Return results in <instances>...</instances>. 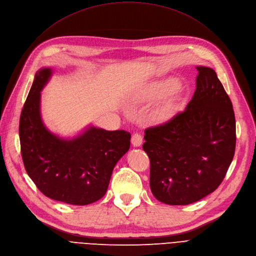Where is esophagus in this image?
Instances as JSON below:
<instances>
[{
    "label": "esophagus",
    "mask_w": 256,
    "mask_h": 256,
    "mask_svg": "<svg viewBox=\"0 0 256 256\" xmlns=\"http://www.w3.org/2000/svg\"><path fill=\"white\" fill-rule=\"evenodd\" d=\"M131 142H132L133 146H134V147H140V146L142 142V134H140V133H138V132L136 133H133L132 138H131Z\"/></svg>",
    "instance_id": "obj_1"
}]
</instances>
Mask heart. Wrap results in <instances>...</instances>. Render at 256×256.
Here are the masks:
<instances>
[{
  "instance_id": "obj_1",
  "label": "heart",
  "mask_w": 256,
  "mask_h": 256,
  "mask_svg": "<svg viewBox=\"0 0 256 256\" xmlns=\"http://www.w3.org/2000/svg\"><path fill=\"white\" fill-rule=\"evenodd\" d=\"M178 82L175 80H168L162 83H158L153 85V86L148 90V98L150 99H162L166 96L173 94L178 88ZM173 104H166L160 110V114L164 116H168L172 114L174 112Z\"/></svg>"
}]
</instances>
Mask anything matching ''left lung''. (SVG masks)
<instances>
[{
	"label": "left lung",
	"mask_w": 256,
	"mask_h": 256,
	"mask_svg": "<svg viewBox=\"0 0 256 256\" xmlns=\"http://www.w3.org/2000/svg\"><path fill=\"white\" fill-rule=\"evenodd\" d=\"M197 70L196 90L184 110L144 130L151 192L168 205L190 204L216 190L234 156L232 103L212 68Z\"/></svg>",
	"instance_id": "1"
}]
</instances>
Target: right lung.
Here are the masks:
<instances>
[{
	"mask_svg": "<svg viewBox=\"0 0 256 256\" xmlns=\"http://www.w3.org/2000/svg\"><path fill=\"white\" fill-rule=\"evenodd\" d=\"M52 70L40 68L22 109L20 142L24 166L44 196L72 205H88L101 199L114 168L130 148L125 130L106 131L90 127L72 140L48 131L40 118V90Z\"/></svg>",
	"mask_w": 256,
	"mask_h": 256,
	"instance_id": "add662e5",
	"label": "right lung"
}]
</instances>
